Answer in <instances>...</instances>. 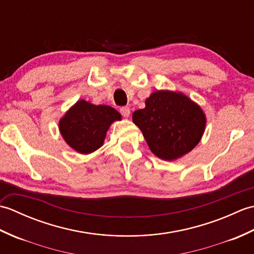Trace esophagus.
<instances>
[{"label":"esophagus","mask_w":254,"mask_h":254,"mask_svg":"<svg viewBox=\"0 0 254 254\" xmlns=\"http://www.w3.org/2000/svg\"><path fill=\"white\" fill-rule=\"evenodd\" d=\"M120 112H121V115L124 118H127L128 116H130V113H131L130 108H128V107H122L121 109H120Z\"/></svg>","instance_id":"1"}]
</instances>
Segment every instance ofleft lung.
Masks as SVG:
<instances>
[{
    "label": "left lung",
    "mask_w": 254,
    "mask_h": 254,
    "mask_svg": "<svg viewBox=\"0 0 254 254\" xmlns=\"http://www.w3.org/2000/svg\"><path fill=\"white\" fill-rule=\"evenodd\" d=\"M132 119L152 153L164 160L191 152L206 126L201 107L182 93L170 90L154 91L145 100L144 109L134 111Z\"/></svg>",
    "instance_id": "obj_1"
}]
</instances>
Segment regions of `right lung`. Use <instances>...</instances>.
<instances>
[{"instance_id":"right-lung-1","label":"right lung","mask_w":254,"mask_h":254,"mask_svg":"<svg viewBox=\"0 0 254 254\" xmlns=\"http://www.w3.org/2000/svg\"><path fill=\"white\" fill-rule=\"evenodd\" d=\"M121 115L112 107L96 106L84 99L69 108L59 122L61 135L79 154H90L102 146L107 131Z\"/></svg>"}]
</instances>
